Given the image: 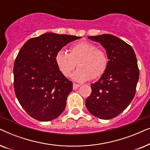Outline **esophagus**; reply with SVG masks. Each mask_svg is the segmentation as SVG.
<instances>
[{
	"label": "esophagus",
	"mask_w": 150,
	"mask_h": 150,
	"mask_svg": "<svg viewBox=\"0 0 150 150\" xmlns=\"http://www.w3.org/2000/svg\"><path fill=\"white\" fill-rule=\"evenodd\" d=\"M80 85H78V84H76V83H74L73 84V89L74 90H76V89H77L78 88H79V87H80Z\"/></svg>",
	"instance_id": "obj_1"
}]
</instances>
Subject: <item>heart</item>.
<instances>
[{"mask_svg":"<svg viewBox=\"0 0 150 150\" xmlns=\"http://www.w3.org/2000/svg\"><path fill=\"white\" fill-rule=\"evenodd\" d=\"M55 61L62 74L68 77L76 66H79L72 75L77 82L98 79L105 73L108 65V58L104 50L95 44L81 42L70 47L69 53L60 50L55 56Z\"/></svg>","mask_w":150,"mask_h":150,"instance_id":"1","label":"heart"}]
</instances>
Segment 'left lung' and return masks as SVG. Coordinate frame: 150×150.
I'll use <instances>...</instances> for the list:
<instances>
[{
    "label": "left lung",
    "mask_w": 150,
    "mask_h": 150,
    "mask_svg": "<svg viewBox=\"0 0 150 150\" xmlns=\"http://www.w3.org/2000/svg\"><path fill=\"white\" fill-rule=\"evenodd\" d=\"M106 50L108 65L105 73L92 83L85 105L91 115L102 120L115 117L124 111L135 95L139 70L134 51L130 45L110 34L89 36Z\"/></svg>",
    "instance_id": "obj_1"
}]
</instances>
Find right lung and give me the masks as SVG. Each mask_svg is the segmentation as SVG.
I'll list each match as a JSON object with an SVG mask.
<instances>
[{
  "label": "right lung",
  "mask_w": 150,
  "mask_h": 150,
  "mask_svg": "<svg viewBox=\"0 0 150 150\" xmlns=\"http://www.w3.org/2000/svg\"><path fill=\"white\" fill-rule=\"evenodd\" d=\"M81 38L46 33L28 40L20 50L13 65L14 91L33 118L48 122L64 110L72 83L59 69L55 56L65 45Z\"/></svg>",
  "instance_id": "obj_1"
}]
</instances>
